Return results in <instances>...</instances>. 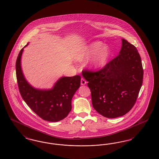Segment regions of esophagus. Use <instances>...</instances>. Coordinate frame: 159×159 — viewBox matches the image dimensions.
<instances>
[{
	"label": "esophagus",
	"instance_id": "1",
	"mask_svg": "<svg viewBox=\"0 0 159 159\" xmlns=\"http://www.w3.org/2000/svg\"><path fill=\"white\" fill-rule=\"evenodd\" d=\"M80 83H81L82 85H84V84H86V81L84 79L82 78V79H81V81H80Z\"/></svg>",
	"mask_w": 159,
	"mask_h": 159
}]
</instances>
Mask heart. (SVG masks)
I'll return each instance as SVG.
<instances>
[{"mask_svg": "<svg viewBox=\"0 0 159 159\" xmlns=\"http://www.w3.org/2000/svg\"><path fill=\"white\" fill-rule=\"evenodd\" d=\"M101 42L96 41L80 48L76 54L78 60H86L92 57L87 64L90 68L97 70L103 67L110 58L111 50L107 45L102 46Z\"/></svg>", "mask_w": 159, "mask_h": 159, "instance_id": "1", "label": "heart"}]
</instances>
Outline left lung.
<instances>
[{
  "label": "left lung",
  "mask_w": 159,
  "mask_h": 159,
  "mask_svg": "<svg viewBox=\"0 0 159 159\" xmlns=\"http://www.w3.org/2000/svg\"><path fill=\"white\" fill-rule=\"evenodd\" d=\"M119 55L96 72L83 70L94 109L107 118L125 115L134 107L143 81V68L136 47L121 39Z\"/></svg>",
  "instance_id": "left-lung-1"
}]
</instances>
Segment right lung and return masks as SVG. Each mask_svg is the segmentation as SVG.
<instances>
[{"instance_id": "1", "label": "right lung", "mask_w": 159, "mask_h": 159, "mask_svg": "<svg viewBox=\"0 0 159 159\" xmlns=\"http://www.w3.org/2000/svg\"><path fill=\"white\" fill-rule=\"evenodd\" d=\"M16 61V75L20 94L31 109L42 119L57 122L66 118L71 110V99L80 85L81 77H61L49 89H36L24 76L21 60L24 48Z\"/></svg>"}]
</instances>
